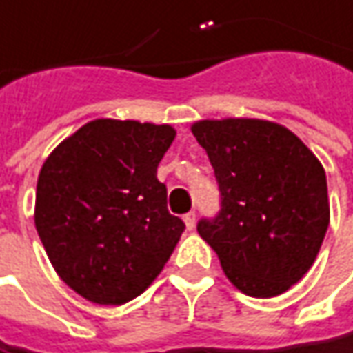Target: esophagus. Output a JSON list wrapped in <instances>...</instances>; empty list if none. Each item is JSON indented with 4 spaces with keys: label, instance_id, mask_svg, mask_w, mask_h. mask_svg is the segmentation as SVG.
<instances>
[{
    "label": "esophagus",
    "instance_id": "esophagus-1",
    "mask_svg": "<svg viewBox=\"0 0 353 353\" xmlns=\"http://www.w3.org/2000/svg\"><path fill=\"white\" fill-rule=\"evenodd\" d=\"M183 222H185L187 230H193V228H195V222H196L195 212H187L185 216H183Z\"/></svg>",
    "mask_w": 353,
    "mask_h": 353
}]
</instances>
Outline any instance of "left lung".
I'll return each instance as SVG.
<instances>
[{"instance_id":"left-lung-1","label":"left lung","mask_w":353,"mask_h":353,"mask_svg":"<svg viewBox=\"0 0 353 353\" xmlns=\"http://www.w3.org/2000/svg\"><path fill=\"white\" fill-rule=\"evenodd\" d=\"M214 168L220 210L199 236L230 282L251 297L284 294L307 272L327 234V176L290 129L263 119L191 127Z\"/></svg>"}]
</instances>
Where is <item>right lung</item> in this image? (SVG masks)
<instances>
[{
  "label": "right lung",
  "mask_w": 353,
  "mask_h": 353,
  "mask_svg": "<svg viewBox=\"0 0 353 353\" xmlns=\"http://www.w3.org/2000/svg\"><path fill=\"white\" fill-rule=\"evenodd\" d=\"M174 127L94 119L48 157L34 222L59 278L98 305L141 296L185 230L157 168Z\"/></svg>",
  "instance_id": "add662e5"
}]
</instances>
